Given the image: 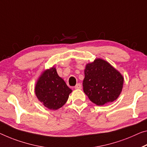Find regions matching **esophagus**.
Returning <instances> with one entry per match:
<instances>
[{
    "instance_id": "34e87169",
    "label": "esophagus",
    "mask_w": 147,
    "mask_h": 147,
    "mask_svg": "<svg viewBox=\"0 0 147 147\" xmlns=\"http://www.w3.org/2000/svg\"><path fill=\"white\" fill-rule=\"evenodd\" d=\"M74 88H75L76 89H81V85L80 84V83H77L76 84V85L75 87H74Z\"/></svg>"
}]
</instances>
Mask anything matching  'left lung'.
Wrapping results in <instances>:
<instances>
[{"label":"left lung","mask_w":147,"mask_h":147,"mask_svg":"<svg viewBox=\"0 0 147 147\" xmlns=\"http://www.w3.org/2000/svg\"><path fill=\"white\" fill-rule=\"evenodd\" d=\"M84 72L83 91L91 102L103 106L118 98L123 88V78L108 62L97 58L86 65Z\"/></svg>","instance_id":"1"}]
</instances>
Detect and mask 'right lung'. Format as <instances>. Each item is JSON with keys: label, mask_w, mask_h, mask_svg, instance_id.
<instances>
[{"label": "right lung", "mask_w": 147, "mask_h": 147, "mask_svg": "<svg viewBox=\"0 0 147 147\" xmlns=\"http://www.w3.org/2000/svg\"><path fill=\"white\" fill-rule=\"evenodd\" d=\"M71 91L58 75L55 67L42 72L35 87L37 98L45 107L51 110H58L63 107Z\"/></svg>", "instance_id": "right-lung-1"}]
</instances>
